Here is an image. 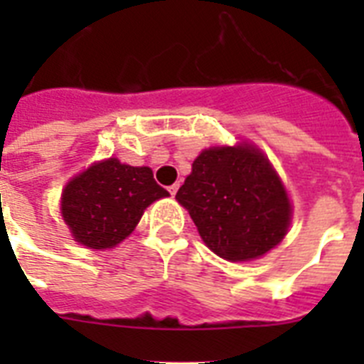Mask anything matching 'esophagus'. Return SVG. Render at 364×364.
<instances>
[{"instance_id":"obj_1","label":"esophagus","mask_w":364,"mask_h":364,"mask_svg":"<svg viewBox=\"0 0 364 364\" xmlns=\"http://www.w3.org/2000/svg\"><path fill=\"white\" fill-rule=\"evenodd\" d=\"M167 191L171 193V197H175V195H176V191H178V184H173V186H169V188H167Z\"/></svg>"}]
</instances>
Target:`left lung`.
I'll list each match as a JSON object with an SVG mask.
<instances>
[{
  "instance_id": "left-lung-1",
  "label": "left lung",
  "mask_w": 364,
  "mask_h": 364,
  "mask_svg": "<svg viewBox=\"0 0 364 364\" xmlns=\"http://www.w3.org/2000/svg\"><path fill=\"white\" fill-rule=\"evenodd\" d=\"M205 246L226 260H252L284 239L291 205L268 159L255 147H211L176 193Z\"/></svg>"
}]
</instances>
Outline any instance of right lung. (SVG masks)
<instances>
[{"instance_id":"1","label":"right lung","mask_w":364,"mask_h":364,"mask_svg":"<svg viewBox=\"0 0 364 364\" xmlns=\"http://www.w3.org/2000/svg\"><path fill=\"white\" fill-rule=\"evenodd\" d=\"M167 195L154 182L149 167L109 159L70 180L62 195V215L80 244L105 250L120 244L147 205Z\"/></svg>"}]
</instances>
